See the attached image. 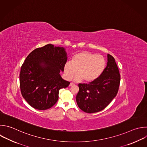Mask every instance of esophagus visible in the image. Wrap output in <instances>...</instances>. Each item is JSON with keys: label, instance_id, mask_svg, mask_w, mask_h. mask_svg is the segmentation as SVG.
<instances>
[{"label": "esophagus", "instance_id": "34e87169", "mask_svg": "<svg viewBox=\"0 0 147 147\" xmlns=\"http://www.w3.org/2000/svg\"><path fill=\"white\" fill-rule=\"evenodd\" d=\"M74 84L73 83H71L69 84V87H71V86H74Z\"/></svg>", "mask_w": 147, "mask_h": 147}]
</instances>
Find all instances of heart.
<instances>
[{"label": "heart", "mask_w": 147, "mask_h": 147, "mask_svg": "<svg viewBox=\"0 0 147 147\" xmlns=\"http://www.w3.org/2000/svg\"><path fill=\"white\" fill-rule=\"evenodd\" d=\"M105 65L106 61L102 56L88 51H82L73 57L72 62L67 61L65 63L64 75L66 79L70 80L78 71V74L74 78V81L83 80L85 82L90 83L100 76Z\"/></svg>", "instance_id": "b5f03b06"}]
</instances>
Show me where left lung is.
<instances>
[{
    "label": "left lung",
    "mask_w": 147,
    "mask_h": 147,
    "mask_svg": "<svg viewBox=\"0 0 147 147\" xmlns=\"http://www.w3.org/2000/svg\"><path fill=\"white\" fill-rule=\"evenodd\" d=\"M106 68L100 76L88 84H79L76 100L79 107L87 113L104 109L115 97L120 83V74L114 58L107 54Z\"/></svg>",
    "instance_id": "1"
}]
</instances>
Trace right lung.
I'll return each mask as SVG.
<instances>
[{
    "label": "right lung",
    "instance_id": "obj_1",
    "mask_svg": "<svg viewBox=\"0 0 147 147\" xmlns=\"http://www.w3.org/2000/svg\"><path fill=\"white\" fill-rule=\"evenodd\" d=\"M67 53L64 47L47 44L33 51L26 57L20 75L21 94L33 108L47 110L57 101L59 90L70 83L64 80Z\"/></svg>",
    "mask_w": 147,
    "mask_h": 147
}]
</instances>
